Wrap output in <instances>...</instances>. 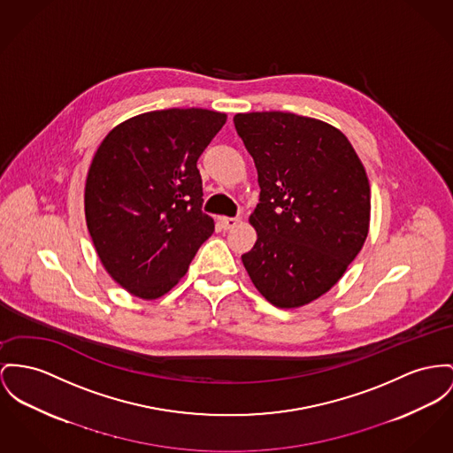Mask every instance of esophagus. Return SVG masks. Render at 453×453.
<instances>
[{
    "instance_id": "1",
    "label": "esophagus",
    "mask_w": 453,
    "mask_h": 453,
    "mask_svg": "<svg viewBox=\"0 0 453 453\" xmlns=\"http://www.w3.org/2000/svg\"><path fill=\"white\" fill-rule=\"evenodd\" d=\"M219 223H221V226H223L225 230H232V228H235V226L241 223V218H226V216H221V218H219Z\"/></svg>"
}]
</instances>
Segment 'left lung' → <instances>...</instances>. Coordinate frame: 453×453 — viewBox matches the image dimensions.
<instances>
[{
    "instance_id": "obj_1",
    "label": "left lung",
    "mask_w": 453,
    "mask_h": 453,
    "mask_svg": "<svg viewBox=\"0 0 453 453\" xmlns=\"http://www.w3.org/2000/svg\"><path fill=\"white\" fill-rule=\"evenodd\" d=\"M234 121L261 187L249 216L257 241L242 256L243 268L273 305L302 307L338 283L367 239L365 170L326 121L283 111L237 113Z\"/></svg>"
}]
</instances>
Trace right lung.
<instances>
[{
  "label": "right lung",
  "instance_id": "add662e5",
  "mask_svg": "<svg viewBox=\"0 0 453 453\" xmlns=\"http://www.w3.org/2000/svg\"><path fill=\"white\" fill-rule=\"evenodd\" d=\"M225 121L203 108L148 111L111 128L94 154L88 230L101 265L130 296L163 297L211 237L197 159Z\"/></svg>",
  "mask_w": 453,
  "mask_h": 453
}]
</instances>
